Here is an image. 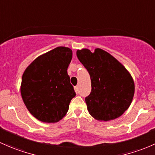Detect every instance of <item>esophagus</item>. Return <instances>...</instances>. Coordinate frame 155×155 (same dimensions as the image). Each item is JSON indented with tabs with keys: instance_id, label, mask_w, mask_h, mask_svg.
<instances>
[{
	"instance_id": "obj_1",
	"label": "esophagus",
	"mask_w": 155,
	"mask_h": 155,
	"mask_svg": "<svg viewBox=\"0 0 155 155\" xmlns=\"http://www.w3.org/2000/svg\"><path fill=\"white\" fill-rule=\"evenodd\" d=\"M74 91L76 92V93H78V87H74Z\"/></svg>"
}]
</instances>
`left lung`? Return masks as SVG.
Returning a JSON list of instances; mask_svg holds the SVG:
<instances>
[{"label": "left lung", "instance_id": "obj_1", "mask_svg": "<svg viewBox=\"0 0 155 155\" xmlns=\"http://www.w3.org/2000/svg\"><path fill=\"white\" fill-rule=\"evenodd\" d=\"M78 60L88 71L92 90L85 101L89 114L99 121L122 116L131 104L134 82L130 73L111 54L101 48L77 51Z\"/></svg>", "mask_w": 155, "mask_h": 155}]
</instances>
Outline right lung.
<instances>
[{"instance_id":"add662e5","label":"right lung","mask_w":155,"mask_h":155,"mask_svg":"<svg viewBox=\"0 0 155 155\" xmlns=\"http://www.w3.org/2000/svg\"><path fill=\"white\" fill-rule=\"evenodd\" d=\"M72 51L57 47L38 57L22 75L21 94L29 112L38 120L55 123L68 112L76 95L67 68Z\"/></svg>"}]
</instances>
